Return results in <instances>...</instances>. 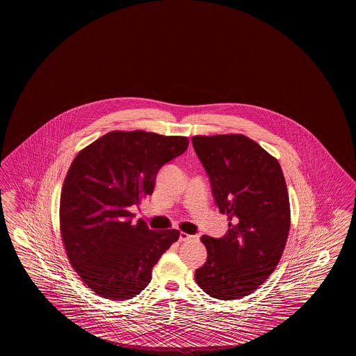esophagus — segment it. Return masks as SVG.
Returning a JSON list of instances; mask_svg holds the SVG:
<instances>
[{"label": "esophagus", "instance_id": "esophagus-1", "mask_svg": "<svg viewBox=\"0 0 356 356\" xmlns=\"http://www.w3.org/2000/svg\"><path fill=\"white\" fill-rule=\"evenodd\" d=\"M191 237H193V236L187 234L185 232H181V233H179V241H181V243H185L187 240H190Z\"/></svg>", "mask_w": 356, "mask_h": 356}]
</instances>
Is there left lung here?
<instances>
[{
	"mask_svg": "<svg viewBox=\"0 0 356 356\" xmlns=\"http://www.w3.org/2000/svg\"><path fill=\"white\" fill-rule=\"evenodd\" d=\"M191 140L220 213L229 218L224 237H201L207 259L195 270V281L214 299H241L270 276L286 243L291 209L282 170L241 134Z\"/></svg>",
	"mask_w": 356,
	"mask_h": 356,
	"instance_id": "left-lung-1",
	"label": "left lung"
}]
</instances>
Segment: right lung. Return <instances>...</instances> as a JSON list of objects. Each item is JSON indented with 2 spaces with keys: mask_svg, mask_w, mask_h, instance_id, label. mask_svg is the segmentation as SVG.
<instances>
[{
  "mask_svg": "<svg viewBox=\"0 0 356 356\" xmlns=\"http://www.w3.org/2000/svg\"><path fill=\"white\" fill-rule=\"evenodd\" d=\"M186 136L111 131L76 155L60 197V230L76 273L96 295L124 301L139 295L177 229L132 222L131 206L151 195L161 168L186 151Z\"/></svg>",
  "mask_w": 356,
  "mask_h": 356,
  "instance_id": "obj_1",
  "label": "right lung"
}]
</instances>
